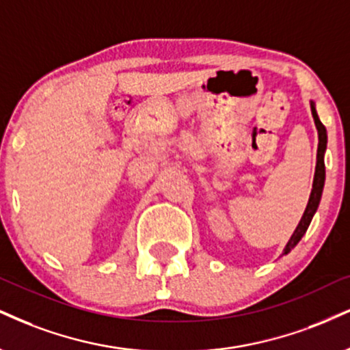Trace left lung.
<instances>
[{
	"label": "left lung",
	"mask_w": 350,
	"mask_h": 350,
	"mask_svg": "<svg viewBox=\"0 0 350 350\" xmlns=\"http://www.w3.org/2000/svg\"><path fill=\"white\" fill-rule=\"evenodd\" d=\"M311 113H313V119H314V124H317L318 138H319L318 154H317V171H314L313 189H311V196H310L308 205H306L305 213H303V217H301L300 223H298L297 230L293 231L292 238H290L287 246H285L284 254H288V252L292 251L293 247L298 244V241L303 238V234L306 233V230H308V226L311 223V218H313L314 212H317V208L319 205V200H321V193H323V187H324V151H326L327 135H326V127H324V125L321 124V120H319L313 100H311Z\"/></svg>",
	"instance_id": "left-lung-1"
}]
</instances>
